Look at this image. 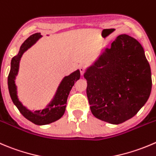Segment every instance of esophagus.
Here are the masks:
<instances>
[{"label":"esophagus","instance_id":"1","mask_svg":"<svg viewBox=\"0 0 156 156\" xmlns=\"http://www.w3.org/2000/svg\"><path fill=\"white\" fill-rule=\"evenodd\" d=\"M80 72H81V75H84V71H85V69H84V67H82V66H81V67H80Z\"/></svg>","mask_w":156,"mask_h":156}]
</instances>
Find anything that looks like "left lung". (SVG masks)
Masks as SVG:
<instances>
[{
    "instance_id": "8db88e82",
    "label": "left lung",
    "mask_w": 156,
    "mask_h": 156,
    "mask_svg": "<svg viewBox=\"0 0 156 156\" xmlns=\"http://www.w3.org/2000/svg\"><path fill=\"white\" fill-rule=\"evenodd\" d=\"M91 113L110 124L135 116L148 101L152 75L143 47L136 39L121 34L105 46L84 74Z\"/></svg>"
}]
</instances>
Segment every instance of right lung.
<instances>
[{
  "label": "right lung",
  "instance_id": "right-lung-1",
  "mask_svg": "<svg viewBox=\"0 0 156 156\" xmlns=\"http://www.w3.org/2000/svg\"><path fill=\"white\" fill-rule=\"evenodd\" d=\"M43 37L40 33H35L31 35L23 43L20 47L18 54L13 57L10 62V70L7 79L9 93L14 105L17 107L21 114L36 125H46L59 120L64 115L66 111V102L68 97L72 90V87L80 78V71L77 69L72 72L69 75L65 76L60 82L55 95L50 102L46 106V107L41 110H32L27 108L19 100L17 95V87L15 83L16 76L18 75L20 68V62L26 51L36 44L40 38Z\"/></svg>",
  "mask_w": 156,
  "mask_h": 156
}]
</instances>
